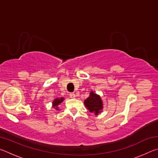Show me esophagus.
Wrapping results in <instances>:
<instances>
[{
    "instance_id": "34e87169",
    "label": "esophagus",
    "mask_w": 158,
    "mask_h": 158,
    "mask_svg": "<svg viewBox=\"0 0 158 158\" xmlns=\"http://www.w3.org/2000/svg\"><path fill=\"white\" fill-rule=\"evenodd\" d=\"M69 97L71 98H74L76 97V95L74 93H69Z\"/></svg>"
}]
</instances>
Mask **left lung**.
<instances>
[{
    "instance_id": "1",
    "label": "left lung",
    "mask_w": 158,
    "mask_h": 158,
    "mask_svg": "<svg viewBox=\"0 0 158 158\" xmlns=\"http://www.w3.org/2000/svg\"><path fill=\"white\" fill-rule=\"evenodd\" d=\"M84 105L90 112L94 113L95 115L101 113L103 109V104L101 98L93 91L90 92L89 97L84 100Z\"/></svg>"
}]
</instances>
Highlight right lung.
Masks as SVG:
<instances>
[{
    "label": "right lung",
    "mask_w": 158,
    "mask_h": 158,
    "mask_svg": "<svg viewBox=\"0 0 158 158\" xmlns=\"http://www.w3.org/2000/svg\"><path fill=\"white\" fill-rule=\"evenodd\" d=\"M64 100V98H56L54 99V100L53 101L52 105H53V107H54L56 109H59L58 107V106L60 105V104Z\"/></svg>",
    "instance_id": "obj_1"
}]
</instances>
